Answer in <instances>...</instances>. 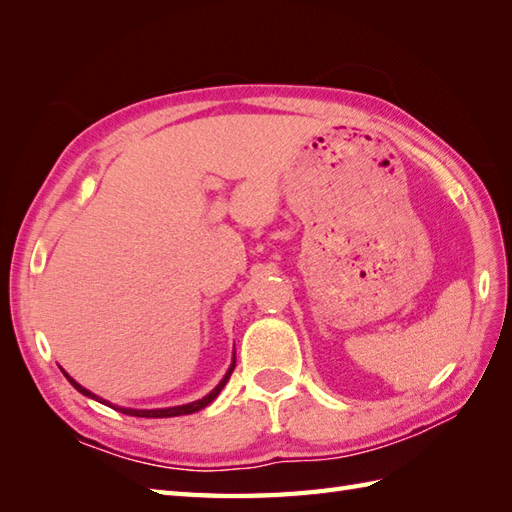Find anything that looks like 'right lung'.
I'll use <instances>...</instances> for the list:
<instances>
[{
  "instance_id": "obj_1",
  "label": "right lung",
  "mask_w": 512,
  "mask_h": 512,
  "mask_svg": "<svg viewBox=\"0 0 512 512\" xmlns=\"http://www.w3.org/2000/svg\"><path fill=\"white\" fill-rule=\"evenodd\" d=\"M234 366H236V359L232 361V366H230V370L225 372V377H223V381L217 385V388H214L208 396H203V399H199V401H195V403H188V405H177V407H168V410H129V407H116V405H111L113 410H118V412H122V414H129V416H138V418H170V416H184V414H192V412H199V410H203V407L206 405H210L214 399H217L219 396V392L223 390V385L227 383V379H230V374L234 372ZM63 374L67 377V381H70L74 388L78 390V392H83L85 396H92V399H96V401H100L96 394H92L89 390H85L83 385H78L70 374H67L65 370H63ZM102 403V401H100Z\"/></svg>"
}]
</instances>
